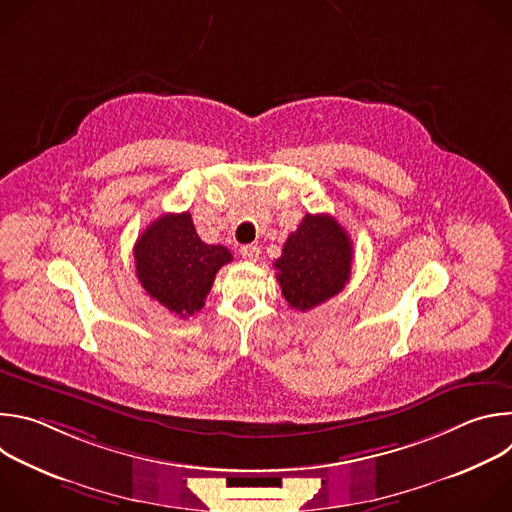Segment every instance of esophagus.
Returning a JSON list of instances; mask_svg holds the SVG:
<instances>
[{
    "mask_svg": "<svg viewBox=\"0 0 512 512\" xmlns=\"http://www.w3.org/2000/svg\"><path fill=\"white\" fill-rule=\"evenodd\" d=\"M241 255H243V259H245V261L255 263V261H259L261 249H259L257 245H245V247H241Z\"/></svg>",
    "mask_w": 512,
    "mask_h": 512,
    "instance_id": "34e87169",
    "label": "esophagus"
}]
</instances>
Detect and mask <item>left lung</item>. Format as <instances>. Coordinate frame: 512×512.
I'll use <instances>...</instances> for the list:
<instances>
[{
	"instance_id": "8db88e82",
	"label": "left lung",
	"mask_w": 512,
	"mask_h": 512,
	"mask_svg": "<svg viewBox=\"0 0 512 512\" xmlns=\"http://www.w3.org/2000/svg\"><path fill=\"white\" fill-rule=\"evenodd\" d=\"M281 296L308 312L344 289L352 269V241L330 214H306L275 261Z\"/></svg>"
}]
</instances>
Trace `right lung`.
I'll return each instance as SVG.
<instances>
[{
    "mask_svg": "<svg viewBox=\"0 0 512 512\" xmlns=\"http://www.w3.org/2000/svg\"><path fill=\"white\" fill-rule=\"evenodd\" d=\"M133 257L141 287L180 318L204 308L216 271L233 261L227 247L198 237L190 212L162 214L135 241Z\"/></svg>",
    "mask_w": 512,
    "mask_h": 512,
    "instance_id": "right-lung-1",
    "label": "right lung"
}]
</instances>
